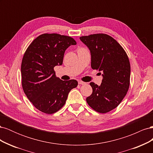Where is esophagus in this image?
<instances>
[{"instance_id": "obj_1", "label": "esophagus", "mask_w": 153, "mask_h": 153, "mask_svg": "<svg viewBox=\"0 0 153 153\" xmlns=\"http://www.w3.org/2000/svg\"><path fill=\"white\" fill-rule=\"evenodd\" d=\"M78 84H80V85H84V84H85V82H82V81H78Z\"/></svg>"}]
</instances>
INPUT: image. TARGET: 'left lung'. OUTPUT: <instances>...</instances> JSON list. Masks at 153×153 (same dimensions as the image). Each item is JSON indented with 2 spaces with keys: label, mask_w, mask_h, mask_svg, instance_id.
<instances>
[{
  "label": "left lung",
  "mask_w": 153,
  "mask_h": 153,
  "mask_svg": "<svg viewBox=\"0 0 153 153\" xmlns=\"http://www.w3.org/2000/svg\"><path fill=\"white\" fill-rule=\"evenodd\" d=\"M80 39L90 50L91 68L103 73L100 85L90 83L92 93L86 98L87 103L96 112L107 113L121 103L129 89L131 69L128 57L109 35L94 34Z\"/></svg>",
  "instance_id": "8db88e82"
}]
</instances>
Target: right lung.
Returning a JSON list of instances; mask_svg holds the SVG:
<instances>
[{"label": "right lung", "mask_w": 153, "mask_h": 153, "mask_svg": "<svg viewBox=\"0 0 153 153\" xmlns=\"http://www.w3.org/2000/svg\"><path fill=\"white\" fill-rule=\"evenodd\" d=\"M76 44L69 36L46 33L37 37L27 48L21 65L22 88L41 112H57L66 103L69 92L77 87L76 80H62L53 69L62 65L66 50Z\"/></svg>", "instance_id": "obj_1"}]
</instances>
